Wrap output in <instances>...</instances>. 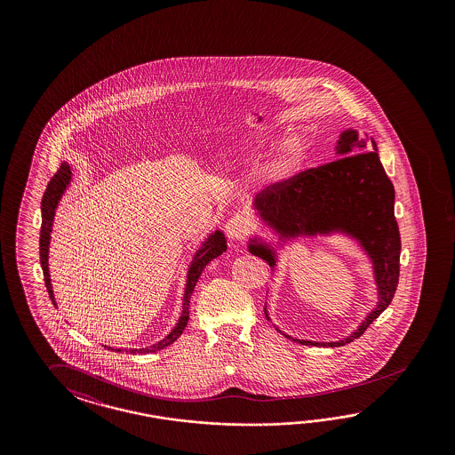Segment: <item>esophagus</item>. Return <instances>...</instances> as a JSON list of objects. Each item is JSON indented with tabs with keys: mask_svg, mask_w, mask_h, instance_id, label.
<instances>
[{
	"mask_svg": "<svg viewBox=\"0 0 455 455\" xmlns=\"http://www.w3.org/2000/svg\"><path fill=\"white\" fill-rule=\"evenodd\" d=\"M225 230H227V235H228L232 240H242V238H245V235L248 234L250 225H248L245 217L234 215L230 220L227 221Z\"/></svg>",
	"mask_w": 455,
	"mask_h": 455,
	"instance_id": "esophagus-1",
	"label": "esophagus"
}]
</instances>
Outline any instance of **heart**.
I'll return each instance as SVG.
<instances>
[{"instance_id": "obj_1", "label": "heart", "mask_w": 455, "mask_h": 455, "mask_svg": "<svg viewBox=\"0 0 455 455\" xmlns=\"http://www.w3.org/2000/svg\"><path fill=\"white\" fill-rule=\"evenodd\" d=\"M307 153V143L303 138H293L287 143L282 155L276 160L275 168L278 172H287L290 168L299 165Z\"/></svg>"}]
</instances>
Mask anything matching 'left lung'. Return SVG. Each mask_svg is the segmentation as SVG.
<instances>
[{"instance_id": "8db88e82", "label": "left lung", "mask_w": 455, "mask_h": 455, "mask_svg": "<svg viewBox=\"0 0 455 455\" xmlns=\"http://www.w3.org/2000/svg\"><path fill=\"white\" fill-rule=\"evenodd\" d=\"M373 152L353 153L367 148L355 130H347L339 140L337 153L342 158L327 165L308 168L278 180L259 193L255 208L282 236L331 234L340 230L355 236L373 262L380 302L350 337L339 342H310L291 339L302 345L342 347L354 342L392 302L399 285L400 234L394 215L395 190ZM250 251L275 265L272 250L262 243H250ZM265 317L268 318L267 308Z\"/></svg>"}]
</instances>
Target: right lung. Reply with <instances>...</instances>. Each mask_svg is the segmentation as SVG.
Returning a JSON list of instances; mask_svg holds the SVG:
<instances>
[{"mask_svg":"<svg viewBox=\"0 0 455 455\" xmlns=\"http://www.w3.org/2000/svg\"><path fill=\"white\" fill-rule=\"evenodd\" d=\"M69 180H71V170H69L68 164H61L60 170L53 175V179L50 180L42 200V234H40V262H42L43 276H44V285L48 290V295L52 299L53 305L55 303V297H53V290H52V280H50V272H48V247H50V234H52V225H53V219H55V208L61 198V195L67 190ZM227 250V242L225 236L221 232H215L207 240V243L200 248L195 255V260L190 265L188 270V280H187V289H185V297H183V310H181V317L179 318V323L173 331L166 335L164 340H160L158 344L152 345V347H145V348H135V350H128L132 354H152L156 350H162L170 344H173L180 335L185 331L187 323H188V307H190V297H192L193 289L198 282V278L202 275L204 268L207 267L208 263L212 262L213 259H217L223 251ZM108 350H115V352H122V348H111V347H105Z\"/></svg>","mask_w":455,"mask_h":455,"instance_id":"obj_1","label":"right lung"}]
</instances>
